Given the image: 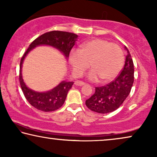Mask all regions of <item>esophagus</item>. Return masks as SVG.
<instances>
[{
	"label": "esophagus",
	"mask_w": 157,
	"mask_h": 157,
	"mask_svg": "<svg viewBox=\"0 0 157 157\" xmlns=\"http://www.w3.org/2000/svg\"><path fill=\"white\" fill-rule=\"evenodd\" d=\"M75 84L77 85V86H82V85H85V82H82V81H80V80H77L75 81Z\"/></svg>",
	"instance_id": "esophagus-1"
}]
</instances>
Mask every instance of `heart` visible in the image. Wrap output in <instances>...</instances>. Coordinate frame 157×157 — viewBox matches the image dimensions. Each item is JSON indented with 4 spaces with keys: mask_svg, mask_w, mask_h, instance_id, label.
<instances>
[{
    "mask_svg": "<svg viewBox=\"0 0 157 157\" xmlns=\"http://www.w3.org/2000/svg\"><path fill=\"white\" fill-rule=\"evenodd\" d=\"M124 62V52L118 45L103 39H95L81 45L80 49H72L70 62L75 76L80 77L89 68L92 70L88 78L104 82L113 79L122 68Z\"/></svg>",
    "mask_w": 157,
    "mask_h": 157,
    "instance_id": "heart-1",
    "label": "heart"
}]
</instances>
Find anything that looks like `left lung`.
<instances>
[{
  "instance_id": "obj_1",
  "label": "left lung",
  "mask_w": 157,
  "mask_h": 157,
  "mask_svg": "<svg viewBox=\"0 0 157 157\" xmlns=\"http://www.w3.org/2000/svg\"><path fill=\"white\" fill-rule=\"evenodd\" d=\"M126 62L124 68L113 82L102 87H96L94 95L85 101L92 111L108 113L120 107L130 93L134 81V67L131 54L126 47Z\"/></svg>"
}]
</instances>
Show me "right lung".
Returning a JSON list of instances; mask_svg holds the SVG:
<instances>
[{"label":"right lung","mask_w":157,"mask_h":157,"mask_svg":"<svg viewBox=\"0 0 157 157\" xmlns=\"http://www.w3.org/2000/svg\"><path fill=\"white\" fill-rule=\"evenodd\" d=\"M78 36L75 33L67 31H52L47 32L36 38L29 45L28 49L21 57L20 62L19 81L22 91L26 99L33 107L41 111L50 112L59 109L63 105L67 95L68 91L74 82L62 81L57 86L49 91L39 93L29 88L24 82L21 74L22 64L29 52L38 46L46 45L56 48L64 54L66 59L75 45Z\"/></svg>","instance_id":"1"}]
</instances>
